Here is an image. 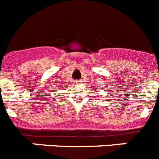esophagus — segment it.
<instances>
[{"mask_svg":"<svg viewBox=\"0 0 159 159\" xmlns=\"http://www.w3.org/2000/svg\"><path fill=\"white\" fill-rule=\"evenodd\" d=\"M81 82H82V81H81V80H78V81H76V84H81Z\"/></svg>","mask_w":159,"mask_h":159,"instance_id":"esophagus-1","label":"esophagus"}]
</instances>
